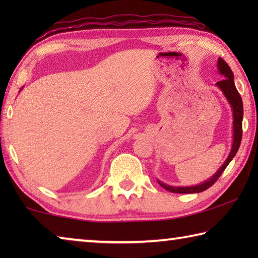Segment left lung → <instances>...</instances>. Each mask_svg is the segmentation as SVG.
Returning <instances> with one entry per match:
<instances>
[{
    "label": "left lung",
    "instance_id": "1",
    "mask_svg": "<svg viewBox=\"0 0 258 258\" xmlns=\"http://www.w3.org/2000/svg\"><path fill=\"white\" fill-rule=\"evenodd\" d=\"M217 68L218 72L222 75L224 76V80L216 83V85L220 87L222 92L225 95L226 100H228L231 108H232L233 111V143L232 148H231V151L228 156V158L224 161V164L221 166L220 169L214 174V175L207 180L206 182L202 183V184L194 185V186H171L165 184V183H161L158 181L159 184L169 192H173V194H198V192H203L207 190L208 187H211L214 183L217 181V178L222 175V173L224 172L226 166L230 164V161L234 158L235 154L240 147V143H241V138H242V117H243V106H242V100L240 97L239 92L235 89L234 82H233V73L229 67V64L225 62V61L222 58H218L217 61Z\"/></svg>",
    "mask_w": 258,
    "mask_h": 258
}]
</instances>
